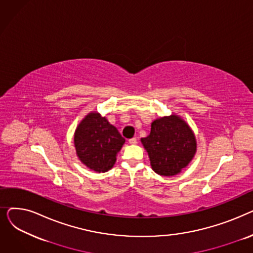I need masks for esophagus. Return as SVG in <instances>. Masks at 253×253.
<instances>
[{"label": "esophagus", "instance_id": "esophagus-1", "mask_svg": "<svg viewBox=\"0 0 253 253\" xmlns=\"http://www.w3.org/2000/svg\"><path fill=\"white\" fill-rule=\"evenodd\" d=\"M128 141H129V143H130V144H136V143H137V139H136L135 137H133V138H130Z\"/></svg>", "mask_w": 253, "mask_h": 253}]
</instances>
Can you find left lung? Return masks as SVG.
Returning a JSON list of instances; mask_svg holds the SVG:
<instances>
[{
  "label": "left lung",
  "mask_w": 253,
  "mask_h": 253,
  "mask_svg": "<svg viewBox=\"0 0 253 253\" xmlns=\"http://www.w3.org/2000/svg\"><path fill=\"white\" fill-rule=\"evenodd\" d=\"M140 140L149 154L153 170L162 176L179 173L189 165L197 151L194 132L176 115L156 119L151 133Z\"/></svg>",
  "instance_id": "left-lung-1"
}]
</instances>
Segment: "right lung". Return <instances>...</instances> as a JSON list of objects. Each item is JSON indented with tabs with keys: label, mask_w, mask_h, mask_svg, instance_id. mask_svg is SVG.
I'll return each mask as SVG.
<instances>
[{
	"label": "right lung",
	"mask_w": 253,
	"mask_h": 253,
	"mask_svg": "<svg viewBox=\"0 0 253 253\" xmlns=\"http://www.w3.org/2000/svg\"><path fill=\"white\" fill-rule=\"evenodd\" d=\"M125 138L98 113H89L75 131L74 144L83 164L96 172L113 168Z\"/></svg>",
	"instance_id": "obj_1"
}]
</instances>
